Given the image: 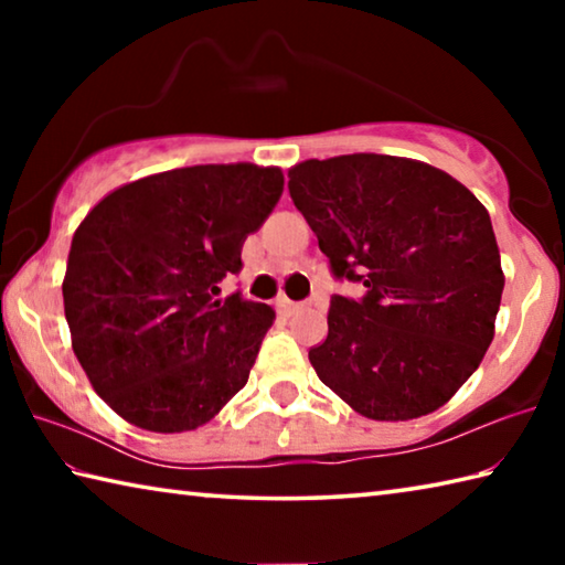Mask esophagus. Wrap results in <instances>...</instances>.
Instances as JSON below:
<instances>
[{
	"label": "esophagus",
	"instance_id": "obj_1",
	"mask_svg": "<svg viewBox=\"0 0 565 565\" xmlns=\"http://www.w3.org/2000/svg\"><path fill=\"white\" fill-rule=\"evenodd\" d=\"M276 306H279V309L286 313V317H291V313H296L301 309V303H296V301H291V299H286V296H281L279 301H276Z\"/></svg>",
	"mask_w": 565,
	"mask_h": 565
}]
</instances>
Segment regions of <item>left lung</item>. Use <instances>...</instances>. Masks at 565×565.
<instances>
[{
  "instance_id": "left-lung-1",
  "label": "left lung",
  "mask_w": 565,
  "mask_h": 565,
  "mask_svg": "<svg viewBox=\"0 0 565 565\" xmlns=\"http://www.w3.org/2000/svg\"><path fill=\"white\" fill-rule=\"evenodd\" d=\"M289 194L337 281L329 337L309 351L333 394L374 420L444 406L493 341L503 271L491 216L461 181L386 154L309 159Z\"/></svg>"
}]
</instances>
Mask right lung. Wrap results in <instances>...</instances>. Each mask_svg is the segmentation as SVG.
Here are the masks:
<instances>
[{"mask_svg": "<svg viewBox=\"0 0 565 565\" xmlns=\"http://www.w3.org/2000/svg\"><path fill=\"white\" fill-rule=\"evenodd\" d=\"M281 191L274 167L171 169L111 191L74 232L62 284L72 349L129 424L191 431L246 386L274 309L216 294Z\"/></svg>", "mask_w": 565, "mask_h": 565, "instance_id": "1", "label": "right lung"}]
</instances>
